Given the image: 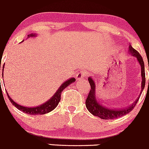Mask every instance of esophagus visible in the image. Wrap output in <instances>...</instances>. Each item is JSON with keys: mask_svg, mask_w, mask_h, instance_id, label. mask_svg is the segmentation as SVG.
<instances>
[{"mask_svg": "<svg viewBox=\"0 0 149 149\" xmlns=\"http://www.w3.org/2000/svg\"><path fill=\"white\" fill-rule=\"evenodd\" d=\"M86 75H87V74L86 73V72L84 71L79 72H78L77 74V80H80L83 79V78L86 77Z\"/></svg>", "mask_w": 149, "mask_h": 149, "instance_id": "34e87169", "label": "esophagus"}]
</instances>
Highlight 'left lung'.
I'll list each match as a JSON object with an SVG mask.
<instances>
[{
	"instance_id": "8db88e82",
	"label": "left lung",
	"mask_w": 149,
	"mask_h": 149,
	"mask_svg": "<svg viewBox=\"0 0 149 149\" xmlns=\"http://www.w3.org/2000/svg\"><path fill=\"white\" fill-rule=\"evenodd\" d=\"M129 51L130 53L135 58H137V61L141 65V91H143L145 86V83H146V78H145V70H144V63H143V58L140 56L139 53L136 50L133 48L130 45L129 46ZM149 69V68H148ZM88 82L90 84L91 88H90V91L88 93L87 98L86 99V106L88 111L93 114V115L97 117H99L100 118L103 120H113L116 119V118H120V117L123 116V115L127 114V113L131 112L133 110V108L136 106V104L139 99L140 96L136 101L133 103L132 106H129L127 108H125V109H115V108H108L106 107L103 106V105L101 104L98 100H96V85H95L94 81L91 77L88 78ZM149 84V79H148Z\"/></svg>"
}]
</instances>
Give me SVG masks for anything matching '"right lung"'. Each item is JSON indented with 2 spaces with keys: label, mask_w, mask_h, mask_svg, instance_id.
<instances>
[{
  "label": "right lung",
  "mask_w": 149,
  "mask_h": 149,
  "mask_svg": "<svg viewBox=\"0 0 149 149\" xmlns=\"http://www.w3.org/2000/svg\"><path fill=\"white\" fill-rule=\"evenodd\" d=\"M35 34H29L28 36H34ZM3 68H4V65H3ZM1 70V69H0ZM76 81V79L74 78H71V79H68V81H65L64 83L62 84V85L60 86V88H58V91L55 93V94L48 100V101H46V103H43V104L41 105V106H38L37 107H33V108H28V107H24L22 106H20V105L17 104L15 102L13 101V99L9 96L8 93H7L8 97L9 98L10 101L11 102L13 106H15L19 111L24 112V113H26V114L29 115H43L46 114V113H49V112L52 111L53 109L56 108L57 106H58V103H59L60 101H61V93L63 92V90L67 86H69L70 84H72L74 81ZM0 83H1V79H0Z\"/></svg>",
  "instance_id": "obj_1"
}]
</instances>
